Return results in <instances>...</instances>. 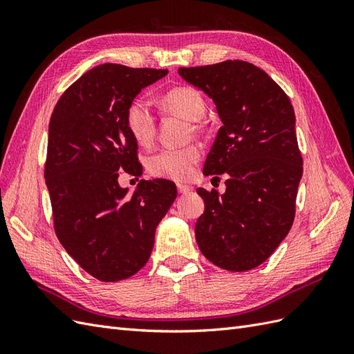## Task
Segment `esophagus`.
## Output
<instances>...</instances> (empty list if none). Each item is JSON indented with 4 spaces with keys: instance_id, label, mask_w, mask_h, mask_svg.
I'll return each mask as SVG.
<instances>
[{
    "instance_id": "34e87169",
    "label": "esophagus",
    "mask_w": 354,
    "mask_h": 354,
    "mask_svg": "<svg viewBox=\"0 0 354 354\" xmlns=\"http://www.w3.org/2000/svg\"><path fill=\"white\" fill-rule=\"evenodd\" d=\"M177 190H178V194H181V195H185V194H189L190 192V187L189 186H186V185H177Z\"/></svg>"
}]
</instances>
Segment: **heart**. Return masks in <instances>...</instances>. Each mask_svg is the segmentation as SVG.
Instances as JSON below:
<instances>
[{
	"label": "heart",
	"instance_id": "obj_1",
	"mask_svg": "<svg viewBox=\"0 0 354 354\" xmlns=\"http://www.w3.org/2000/svg\"><path fill=\"white\" fill-rule=\"evenodd\" d=\"M160 109L183 116L192 121L194 130H201V118L205 115L207 102L203 94L192 85H177L159 97ZM125 127L128 133L140 146L152 145L156 136V118L149 103L136 99L127 106ZM201 149L196 145L185 147L160 149L147 158L146 168L149 174L158 178L186 181L194 176L195 165L201 159Z\"/></svg>",
	"mask_w": 354,
	"mask_h": 354
}]
</instances>
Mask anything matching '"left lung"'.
Returning a JSON list of instances; mask_svg holds the SVG:
<instances>
[{"label":"left lung","mask_w":354,"mask_h":354,"mask_svg":"<svg viewBox=\"0 0 354 354\" xmlns=\"http://www.w3.org/2000/svg\"><path fill=\"white\" fill-rule=\"evenodd\" d=\"M217 104L223 127L203 174H227L226 192L199 189L205 211L195 226L201 252L224 270L264 263L291 230L303 156L291 100L263 69L243 60L180 68Z\"/></svg>","instance_id":"8db88e82"}]
</instances>
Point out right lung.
Returning <instances> with one entry per match:
<instances>
[{"instance_id": "obj_1", "label": "right lung", "mask_w": 354, "mask_h": 354, "mask_svg": "<svg viewBox=\"0 0 354 354\" xmlns=\"http://www.w3.org/2000/svg\"><path fill=\"white\" fill-rule=\"evenodd\" d=\"M167 69L104 63L60 95L50 118L44 176L63 248L102 282L136 274L153 250L158 223L177 198L173 181L140 180L133 195L118 177L142 174L125 127L136 95ZM138 180V178H137Z\"/></svg>"}]
</instances>
